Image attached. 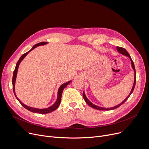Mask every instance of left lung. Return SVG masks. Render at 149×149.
Segmentation results:
<instances>
[{
    "label": "left lung",
    "instance_id": "8db88e82",
    "mask_svg": "<svg viewBox=\"0 0 149 149\" xmlns=\"http://www.w3.org/2000/svg\"><path fill=\"white\" fill-rule=\"evenodd\" d=\"M116 49H117V51H118L119 53H121V54H122L123 55H124V56H126L128 57L130 59L131 63H132V67L133 69L134 70V72H135V77H134V85H133L132 89V90H131V92H130V93H129V95H128V97H127L126 99H125V100L123 101V102L121 103L120 104H118L117 106H114V107H111V108H104V107H100V106H96V105H95V104H93V103H92L91 102V101L87 98V97H86V95H85V94H84V92H83V98H84V101H86V103H87L89 106H90L91 107H93V108H94V109H97V110H99V111H110V110H113V109H116V108L119 107L121 105H122V104L125 102V101H126L129 98V97L130 95L132 94V93L133 92V91H134V88H135V84H136V71H135V65H134V62H133V61H132V58H131V57H130V56L129 54L127 52V51L126 49H125L124 48H121V47L117 46Z\"/></svg>",
    "mask_w": 149,
    "mask_h": 149
}]
</instances>
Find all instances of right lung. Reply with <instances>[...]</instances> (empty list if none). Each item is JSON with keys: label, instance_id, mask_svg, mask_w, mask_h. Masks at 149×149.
I'll use <instances>...</instances> for the list:
<instances>
[{"label": "right lung", "instance_id": "obj_1", "mask_svg": "<svg viewBox=\"0 0 149 149\" xmlns=\"http://www.w3.org/2000/svg\"><path fill=\"white\" fill-rule=\"evenodd\" d=\"M46 43H48L47 42H40V43H38L36 45H35L34 46H33V47L32 48H31V50H29L28 52L25 53L24 54H23L22 56L20 57V58H19V60H18L17 64H16V66H15V69L14 70V72H13V80H12V83H13V92H14V95L15 96V97H16V98L17 99V100L19 101V103L21 104V105L22 106L24 107L25 109H26L27 110L32 112H34V113H40V114H45V113H51L53 111H54L56 109H57L58 108V107L59 106L60 104V102H61V95H62V93H63V89L67 86L71 82V81H69L67 83H65L64 84H63L60 86V87L58 89V95H57V101L55 102V103L51 106V107H48V108H46V109H37V108H33V107H29L25 104H24L23 103H22L21 101L19 100V99L17 97L16 95H15V89H14V86H15V79H16V77H17V70H18V68H19V65L20 63V62L23 60V59L26 56V55L30 52L32 51L33 49H34L35 48H36L37 46H40V45H46Z\"/></svg>", "mask_w": 149, "mask_h": 149}]
</instances>
